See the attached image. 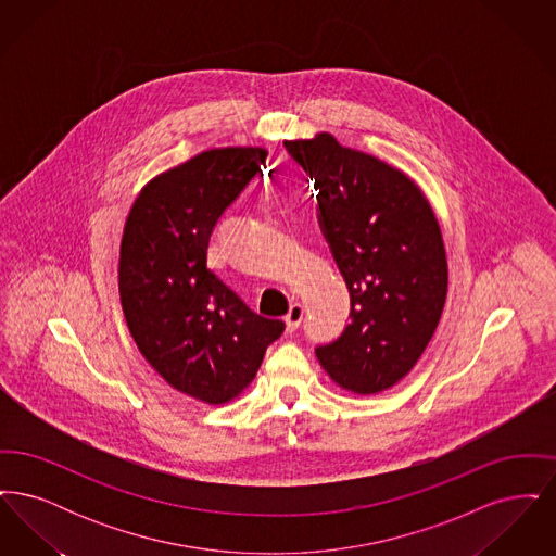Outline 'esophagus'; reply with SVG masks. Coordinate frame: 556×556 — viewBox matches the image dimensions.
<instances>
[{
	"mask_svg": "<svg viewBox=\"0 0 556 556\" xmlns=\"http://www.w3.org/2000/svg\"><path fill=\"white\" fill-rule=\"evenodd\" d=\"M302 317H304V308H302L300 304H291L288 315L283 317V320H286V329H288L290 333L291 331H295L298 325L302 323Z\"/></svg>",
	"mask_w": 556,
	"mask_h": 556,
	"instance_id": "esophagus-1",
	"label": "esophagus"
}]
</instances>
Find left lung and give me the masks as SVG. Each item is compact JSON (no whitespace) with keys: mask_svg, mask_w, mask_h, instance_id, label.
Listing matches in <instances>:
<instances>
[{"mask_svg":"<svg viewBox=\"0 0 556 556\" xmlns=\"http://www.w3.org/2000/svg\"><path fill=\"white\" fill-rule=\"evenodd\" d=\"M286 148L315 181L318 223L350 291V323L318 345V363L348 392L390 390L421 358L446 304L440 223L406 173L331 132Z\"/></svg>","mask_w":556,"mask_h":556,"instance_id":"obj_1","label":"left lung"}]
</instances>
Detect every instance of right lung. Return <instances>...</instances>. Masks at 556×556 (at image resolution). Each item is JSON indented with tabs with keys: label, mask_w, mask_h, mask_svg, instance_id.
<instances>
[{
	"label": "right lung",
	"mask_w": 556,
	"mask_h": 556,
	"mask_svg": "<svg viewBox=\"0 0 556 556\" xmlns=\"http://www.w3.org/2000/svg\"><path fill=\"white\" fill-rule=\"evenodd\" d=\"M265 148H214L143 187L125 223L118 291L132 340L162 379L206 404L238 397L283 320L252 313L206 266L220 214L252 181Z\"/></svg>",
	"instance_id": "add662e5"
}]
</instances>
